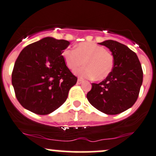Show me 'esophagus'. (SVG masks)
Wrapping results in <instances>:
<instances>
[{
	"label": "esophagus",
	"instance_id": "obj_1",
	"mask_svg": "<svg viewBox=\"0 0 156 156\" xmlns=\"http://www.w3.org/2000/svg\"><path fill=\"white\" fill-rule=\"evenodd\" d=\"M83 81V79H81V78H78V83H81Z\"/></svg>",
	"mask_w": 156,
	"mask_h": 156
}]
</instances>
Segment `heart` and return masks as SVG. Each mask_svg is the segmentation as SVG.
<instances>
[{
  "mask_svg": "<svg viewBox=\"0 0 156 156\" xmlns=\"http://www.w3.org/2000/svg\"><path fill=\"white\" fill-rule=\"evenodd\" d=\"M62 55L66 65L71 70L85 64L75 71L76 75L82 78L103 80L114 67L113 55L103 47L93 42H81L77 44L75 50H64Z\"/></svg>",
  "mask_w": 156,
  "mask_h": 156,
  "instance_id": "heart-1",
  "label": "heart"
}]
</instances>
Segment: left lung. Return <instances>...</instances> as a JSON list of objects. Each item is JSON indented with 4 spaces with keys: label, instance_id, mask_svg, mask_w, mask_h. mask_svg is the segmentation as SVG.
I'll return each mask as SVG.
<instances>
[{
    "label": "left lung",
    "instance_id": "obj_1",
    "mask_svg": "<svg viewBox=\"0 0 156 156\" xmlns=\"http://www.w3.org/2000/svg\"><path fill=\"white\" fill-rule=\"evenodd\" d=\"M107 47L114 57V67L106 78L92 83L87 93L89 103L106 114H120L136 101L143 81V71L138 56L125 44L105 40L99 43Z\"/></svg>",
    "mask_w": 156,
    "mask_h": 156
}]
</instances>
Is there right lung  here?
<instances>
[{
    "label": "right lung",
    "mask_w": 156,
    "mask_h": 156,
    "mask_svg": "<svg viewBox=\"0 0 156 156\" xmlns=\"http://www.w3.org/2000/svg\"><path fill=\"white\" fill-rule=\"evenodd\" d=\"M64 39L45 37L20 52L12 74L15 95L21 105L40 115L51 114L67 100L77 77L66 66Z\"/></svg>",
    "instance_id": "obj_1"
}]
</instances>
